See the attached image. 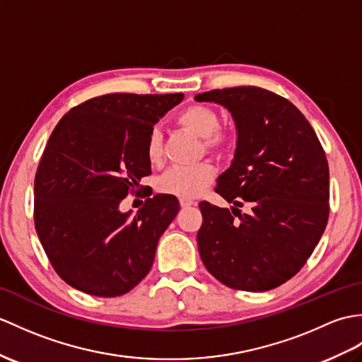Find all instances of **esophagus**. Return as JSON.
I'll return each instance as SVG.
<instances>
[{"instance_id":"1","label":"esophagus","mask_w":362,"mask_h":362,"mask_svg":"<svg viewBox=\"0 0 362 362\" xmlns=\"http://www.w3.org/2000/svg\"><path fill=\"white\" fill-rule=\"evenodd\" d=\"M191 205H194V200H192V199H180V206L182 208H188Z\"/></svg>"}]
</instances>
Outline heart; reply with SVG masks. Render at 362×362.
Masks as SVG:
<instances>
[{
    "instance_id": "heart-1",
    "label": "heart",
    "mask_w": 362,
    "mask_h": 362,
    "mask_svg": "<svg viewBox=\"0 0 362 362\" xmlns=\"http://www.w3.org/2000/svg\"><path fill=\"white\" fill-rule=\"evenodd\" d=\"M177 123L199 139H205V145L213 153H228L234 145L233 134L219 129V117L213 107L205 105H191L177 115ZM146 157L149 163L162 162V136L157 129L149 132L146 143ZM216 170L209 163L196 166L170 168L158 180V188L166 194L180 199H192L200 196L209 183L214 180Z\"/></svg>"
}]
</instances>
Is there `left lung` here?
<instances>
[{"label":"left lung","instance_id":"8db88e82","mask_svg":"<svg viewBox=\"0 0 362 362\" xmlns=\"http://www.w3.org/2000/svg\"><path fill=\"white\" fill-rule=\"evenodd\" d=\"M194 100L223 106L238 136L234 158L216 187L231 211L199 204L202 262L230 288L279 287L304 267L329 221V163L321 143L295 105L267 89H214ZM243 203L248 214L240 213Z\"/></svg>","mask_w":362,"mask_h":362}]
</instances>
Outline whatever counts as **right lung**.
<instances>
[{
	"label": "right lung",
	"instance_id": "obj_1",
	"mask_svg": "<svg viewBox=\"0 0 362 362\" xmlns=\"http://www.w3.org/2000/svg\"><path fill=\"white\" fill-rule=\"evenodd\" d=\"M182 100L106 94L72 107L50 134L33 185V219L50 264L71 287L114 298L149 273L179 200L156 194L134 216L120 204L151 174L149 132Z\"/></svg>",
	"mask_w": 362,
	"mask_h": 362
}]
</instances>
